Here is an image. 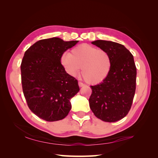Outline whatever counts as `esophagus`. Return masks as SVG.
<instances>
[{"mask_svg": "<svg viewBox=\"0 0 158 158\" xmlns=\"http://www.w3.org/2000/svg\"><path fill=\"white\" fill-rule=\"evenodd\" d=\"M78 84H79V87H83V86H84V85H85L84 83H82V82H81V81H79V82L78 83Z\"/></svg>", "mask_w": 158, "mask_h": 158, "instance_id": "esophagus-1", "label": "esophagus"}]
</instances>
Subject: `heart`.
<instances>
[{
	"label": "heart",
	"instance_id": "1",
	"mask_svg": "<svg viewBox=\"0 0 158 158\" xmlns=\"http://www.w3.org/2000/svg\"><path fill=\"white\" fill-rule=\"evenodd\" d=\"M60 62L66 73L73 77L76 76L82 67V76L89 84H98L104 81L112 66L111 57L106 50L88 44L79 45L70 53H64Z\"/></svg>",
	"mask_w": 158,
	"mask_h": 158
}]
</instances>
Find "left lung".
<instances>
[{
    "label": "left lung",
    "mask_w": 158,
    "mask_h": 158,
    "mask_svg": "<svg viewBox=\"0 0 158 158\" xmlns=\"http://www.w3.org/2000/svg\"><path fill=\"white\" fill-rule=\"evenodd\" d=\"M92 44L105 49L112 59L108 77L90 86L89 107L96 117L106 122L122 119L131 109L136 90V68L132 53L119 43L97 40Z\"/></svg>",
    "instance_id": "8db88e82"
}]
</instances>
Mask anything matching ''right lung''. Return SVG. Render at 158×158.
<instances>
[{"label": "right lung", "instance_id": "add662e5", "mask_svg": "<svg viewBox=\"0 0 158 158\" xmlns=\"http://www.w3.org/2000/svg\"><path fill=\"white\" fill-rule=\"evenodd\" d=\"M78 41L42 39L26 50L21 63L23 95L29 109L41 119L55 122L68 115L70 100L79 91L77 80L66 72L60 59Z\"/></svg>", "mask_w": 158, "mask_h": 158}]
</instances>
